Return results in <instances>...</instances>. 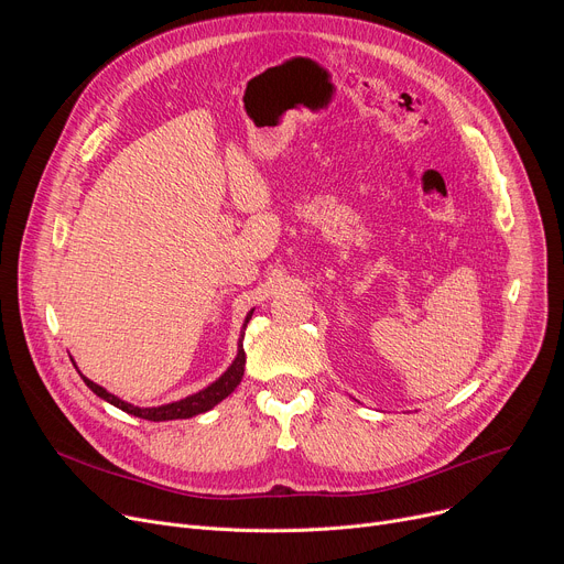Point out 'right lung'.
I'll return each mask as SVG.
<instances>
[{"mask_svg": "<svg viewBox=\"0 0 564 564\" xmlns=\"http://www.w3.org/2000/svg\"><path fill=\"white\" fill-rule=\"evenodd\" d=\"M251 315H253V311H249V313H247L245 327H242V338H240V343H237V357H235V361L230 364V368H228V370H226L217 381H213L210 387H207V389H203V391H198V393H194V395H187V398L177 400V402L162 404V406H145V409H141V406H134V404H130V402H123L121 398L111 395L109 391H105L102 387H98L96 381L86 379L84 375H82V379H84L86 387L91 389L98 398L107 400L109 404H113V406H118V409H123L126 413H132V416L145 419V421H155V423H160V421H177V419H192V416H198V413L210 411L215 404H219L224 398H228V395L237 389V383L242 381L245 364H247V354H245L242 340H245V329H247V324H249Z\"/></svg>", "mask_w": 564, "mask_h": 564, "instance_id": "add662e5", "label": "right lung"}]
</instances>
